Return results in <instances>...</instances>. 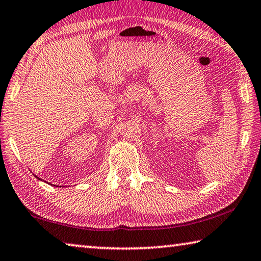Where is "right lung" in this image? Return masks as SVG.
Segmentation results:
<instances>
[{"label": "right lung", "instance_id": "obj_1", "mask_svg": "<svg viewBox=\"0 0 261 261\" xmlns=\"http://www.w3.org/2000/svg\"><path fill=\"white\" fill-rule=\"evenodd\" d=\"M35 176H36V175H35ZM36 177H37V179H38V180H41V179H39V177H38V176H36Z\"/></svg>", "mask_w": 261, "mask_h": 261}]
</instances>
